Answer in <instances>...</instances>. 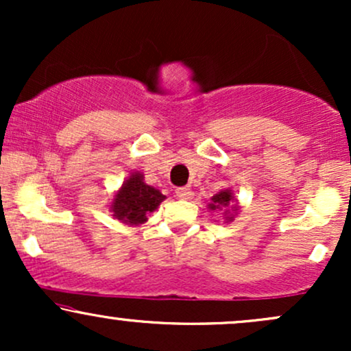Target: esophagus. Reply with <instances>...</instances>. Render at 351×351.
I'll return each mask as SVG.
<instances>
[{"instance_id": "obj_1", "label": "esophagus", "mask_w": 351, "mask_h": 351, "mask_svg": "<svg viewBox=\"0 0 351 351\" xmlns=\"http://www.w3.org/2000/svg\"><path fill=\"white\" fill-rule=\"evenodd\" d=\"M193 196V191L189 188H178L176 189V198L178 199H189Z\"/></svg>"}]
</instances>
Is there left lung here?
Listing matches in <instances>:
<instances>
[{"mask_svg": "<svg viewBox=\"0 0 351 351\" xmlns=\"http://www.w3.org/2000/svg\"><path fill=\"white\" fill-rule=\"evenodd\" d=\"M209 211H219L223 215L226 223L234 221V216L239 213V201L234 196L231 188L219 189L215 196L211 198V203H208Z\"/></svg>", "mask_w": 351, "mask_h": 351, "instance_id": "left-lung-1", "label": "left lung"}]
</instances>
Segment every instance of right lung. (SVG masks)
<instances>
[{"label":"right lung","mask_w":351,"mask_h":351,"mask_svg":"<svg viewBox=\"0 0 351 351\" xmlns=\"http://www.w3.org/2000/svg\"><path fill=\"white\" fill-rule=\"evenodd\" d=\"M167 199L162 191L145 183L143 173L130 171L122 186L117 189L114 199L108 204L112 216L127 226H140L147 223L148 215Z\"/></svg>","instance_id":"obj_1"}]
</instances>
